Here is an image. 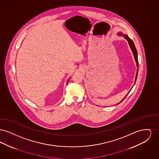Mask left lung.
Returning <instances> with one entry per match:
<instances>
[{
  "label": "left lung",
  "instance_id": "1",
  "mask_svg": "<svg viewBox=\"0 0 159 159\" xmlns=\"http://www.w3.org/2000/svg\"><path fill=\"white\" fill-rule=\"evenodd\" d=\"M119 36H121V35H122V36H123L124 38H125V39H126L128 40L129 45V46H130V49H131V50H132V52H133L134 56V58H135V61H136V67H138V60L137 51H136V48H135V45H134V43L133 41H132L130 38H129V36L127 35V34H123L122 33H119ZM138 68H137V70H136V77H135V83L136 82V79H137V76H138ZM131 89H130V91H131ZM130 91L128 93L130 92ZM128 93L126 95V97H125L119 103H120L121 102H122V101L124 100V99L126 97V96L128 95ZM119 103H118V104H119Z\"/></svg>",
  "mask_w": 159,
  "mask_h": 159
}]
</instances>
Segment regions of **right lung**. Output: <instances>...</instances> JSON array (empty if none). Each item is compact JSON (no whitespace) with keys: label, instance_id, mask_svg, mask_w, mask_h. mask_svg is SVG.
Segmentation results:
<instances>
[{"label":"right lung","instance_id":"obj_1","mask_svg":"<svg viewBox=\"0 0 159 159\" xmlns=\"http://www.w3.org/2000/svg\"><path fill=\"white\" fill-rule=\"evenodd\" d=\"M68 81H69V79H68V81H67V83H68Z\"/></svg>","mask_w":159,"mask_h":159}]
</instances>
